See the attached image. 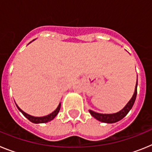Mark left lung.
I'll use <instances>...</instances> for the list:
<instances>
[{"mask_svg":"<svg viewBox=\"0 0 152 152\" xmlns=\"http://www.w3.org/2000/svg\"><path fill=\"white\" fill-rule=\"evenodd\" d=\"M137 86H138V78H137L136 84H135V91H134L133 96H132L129 101L127 103L124 108L122 109L121 110L115 113H111V114H106V113H99L94 112V111L89 110L90 113L91 114V116L93 117H94L95 119L99 120V121L102 122V123H114L116 122L121 120L122 119L125 117L127 115L130 110L132 109V106H133L134 103L136 99V95H137Z\"/></svg>","mask_w":152,"mask_h":152,"instance_id":"obj_1","label":"left lung"}]
</instances>
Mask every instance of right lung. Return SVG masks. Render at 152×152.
<instances>
[{
  "instance_id": "add662e5",
  "label": "right lung",
  "mask_w": 152,
  "mask_h": 152,
  "mask_svg": "<svg viewBox=\"0 0 152 152\" xmlns=\"http://www.w3.org/2000/svg\"><path fill=\"white\" fill-rule=\"evenodd\" d=\"M34 40L35 39H33V41H34ZM30 42H29V43H30ZM16 106H17V108H18L19 110H20L21 113H22L23 115V116H25V117H26V118H27V119H29V121L32 122V123H36V124H38V123H48V122L51 121V120H52V119H54V118L56 117V116H57V114L58 113V112H59L60 108H61V103H59V104H58V107L56 109V110H54L52 113H51L50 114H49V115H47V116H40V117H37V116H31V115H29V114L26 113H25V112H24V111H23L22 110H21V109L18 107V106H17V103H16Z\"/></svg>"
}]
</instances>
